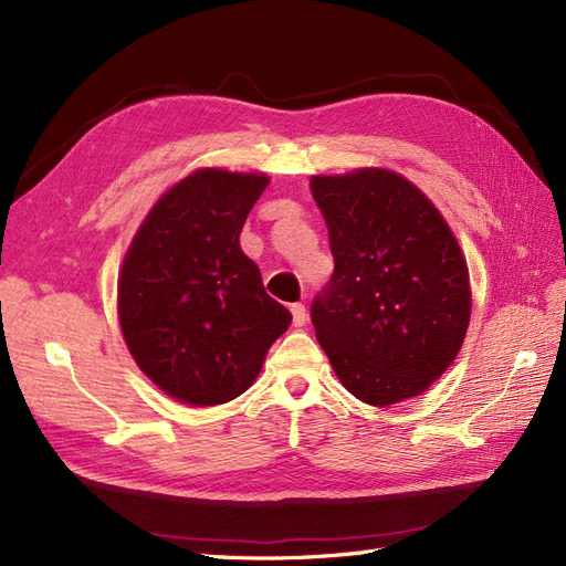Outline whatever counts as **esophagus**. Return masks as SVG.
I'll list each match as a JSON object with an SVG mask.
<instances>
[{"instance_id":"1","label":"esophagus","mask_w":566,"mask_h":566,"mask_svg":"<svg viewBox=\"0 0 566 566\" xmlns=\"http://www.w3.org/2000/svg\"><path fill=\"white\" fill-rule=\"evenodd\" d=\"M290 314H293V325H297V328H302V325L306 323V306L295 302L290 304Z\"/></svg>"}]
</instances>
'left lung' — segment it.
<instances>
[{
  "label": "left lung",
  "instance_id": "left-lung-1",
  "mask_svg": "<svg viewBox=\"0 0 566 566\" xmlns=\"http://www.w3.org/2000/svg\"><path fill=\"white\" fill-rule=\"evenodd\" d=\"M335 271L312 304L333 370L356 399L418 397L458 356L470 276L453 231L416 184L378 167L312 177Z\"/></svg>",
  "mask_w": 566,
  "mask_h": 566
}]
</instances>
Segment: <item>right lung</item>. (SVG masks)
Here are the masks:
<instances>
[{
  "label": "right lung",
  "instance_id": "add662e5",
  "mask_svg": "<svg viewBox=\"0 0 566 566\" xmlns=\"http://www.w3.org/2000/svg\"><path fill=\"white\" fill-rule=\"evenodd\" d=\"M266 186V175L198 169L153 205L127 250L119 328L136 366L177 401L241 397L293 321L241 250Z\"/></svg>",
  "mask_w": 566,
  "mask_h": 566
}]
</instances>
